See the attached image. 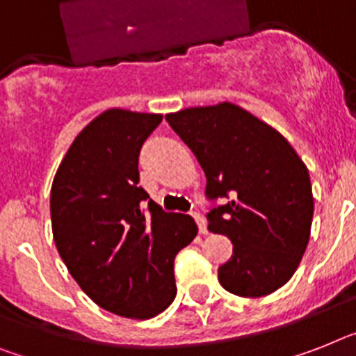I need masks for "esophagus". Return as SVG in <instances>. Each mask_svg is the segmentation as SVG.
<instances>
[{
  "instance_id": "1",
  "label": "esophagus",
  "mask_w": 356,
  "mask_h": 356,
  "mask_svg": "<svg viewBox=\"0 0 356 356\" xmlns=\"http://www.w3.org/2000/svg\"><path fill=\"white\" fill-rule=\"evenodd\" d=\"M193 216H195L196 224H198V231L202 234H207V222H205V218L202 216L200 213H193Z\"/></svg>"
}]
</instances>
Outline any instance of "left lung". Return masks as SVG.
I'll use <instances>...</instances> for the list:
<instances>
[{
  "instance_id": "obj_1",
  "label": "left lung",
  "mask_w": 356,
  "mask_h": 356,
  "mask_svg": "<svg viewBox=\"0 0 356 356\" xmlns=\"http://www.w3.org/2000/svg\"><path fill=\"white\" fill-rule=\"evenodd\" d=\"M198 158L207 198H227L209 214V231L233 242L218 267L224 289L266 296L286 286L300 266L315 200L307 167L277 129L231 102L165 114Z\"/></svg>"
}]
</instances>
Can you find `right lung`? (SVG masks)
<instances>
[{
	"label": "right lung",
	"mask_w": 356,
	"mask_h": 356,
	"mask_svg": "<svg viewBox=\"0 0 356 356\" xmlns=\"http://www.w3.org/2000/svg\"><path fill=\"white\" fill-rule=\"evenodd\" d=\"M161 114L108 108L79 132L51 189L54 243L94 304L125 318L160 315L176 296L175 258L198 234L138 187V156Z\"/></svg>",
	"instance_id": "add662e5"
}]
</instances>
